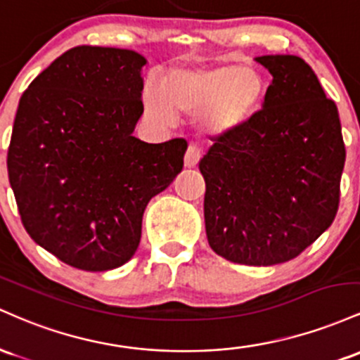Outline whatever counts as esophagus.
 I'll list each match as a JSON object with an SVG mask.
<instances>
[{
    "instance_id": "1",
    "label": "esophagus",
    "mask_w": 360,
    "mask_h": 360,
    "mask_svg": "<svg viewBox=\"0 0 360 360\" xmlns=\"http://www.w3.org/2000/svg\"><path fill=\"white\" fill-rule=\"evenodd\" d=\"M199 160H200V151H199V149H197L195 146H188L187 153H185V158H184L185 167L193 168L197 163H199Z\"/></svg>"
}]
</instances>
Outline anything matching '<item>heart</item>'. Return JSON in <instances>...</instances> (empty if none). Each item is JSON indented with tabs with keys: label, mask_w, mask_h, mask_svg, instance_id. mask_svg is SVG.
Here are the masks:
<instances>
[{
	"label": "heart",
	"mask_w": 360,
	"mask_h": 360,
	"mask_svg": "<svg viewBox=\"0 0 360 360\" xmlns=\"http://www.w3.org/2000/svg\"><path fill=\"white\" fill-rule=\"evenodd\" d=\"M264 96V76L250 64H184L144 84L143 105L160 124H173L179 114L193 115L202 137L219 141L248 127Z\"/></svg>",
	"instance_id": "heart-1"
}]
</instances>
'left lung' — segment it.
I'll return each instance as SVG.
<instances>
[{
    "mask_svg": "<svg viewBox=\"0 0 360 360\" xmlns=\"http://www.w3.org/2000/svg\"><path fill=\"white\" fill-rule=\"evenodd\" d=\"M272 83L240 134L216 139L199 169L211 248L234 264L292 260L333 223L345 144L337 105L297 56H260Z\"/></svg>",
    "mask_w": 360,
    "mask_h": 360,
    "instance_id": "obj_1",
    "label": "left lung"
}]
</instances>
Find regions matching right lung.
I'll use <instances>...</instances> for the list:
<instances>
[{
  "label": "right lung",
  "mask_w": 360,
  "mask_h": 360,
  "mask_svg": "<svg viewBox=\"0 0 360 360\" xmlns=\"http://www.w3.org/2000/svg\"><path fill=\"white\" fill-rule=\"evenodd\" d=\"M146 63L129 49L72 47L20 98L6 160L20 217L35 243L75 269L131 260L148 202L184 168L185 139L132 136Z\"/></svg>",
  "instance_id": "right-lung-1"
}]
</instances>
